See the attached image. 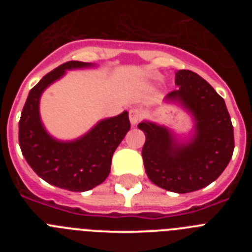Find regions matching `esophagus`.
<instances>
[{"mask_svg":"<svg viewBox=\"0 0 252 252\" xmlns=\"http://www.w3.org/2000/svg\"><path fill=\"white\" fill-rule=\"evenodd\" d=\"M128 117H130L131 124L136 125L137 122L140 121V119H141V112H140L139 110H136V108H132V110L130 111V115H128Z\"/></svg>","mask_w":252,"mask_h":252,"instance_id":"1","label":"esophagus"}]
</instances>
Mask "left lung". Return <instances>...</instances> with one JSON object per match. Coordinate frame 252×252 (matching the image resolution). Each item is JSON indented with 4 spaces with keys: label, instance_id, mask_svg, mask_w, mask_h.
<instances>
[{
    "label": "left lung",
    "instance_id": "obj_1",
    "mask_svg": "<svg viewBox=\"0 0 252 252\" xmlns=\"http://www.w3.org/2000/svg\"><path fill=\"white\" fill-rule=\"evenodd\" d=\"M178 88L165 101L179 104L194 121L192 135L178 139L164 125L140 122L146 140L144 166L154 184L174 193H189L215 182L232 158L235 140L224 99L192 70L175 73Z\"/></svg>",
    "mask_w": 252,
    "mask_h": 252
}]
</instances>
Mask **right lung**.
I'll list each match as a JSON object with an SVG mask.
<instances>
[{
    "mask_svg": "<svg viewBox=\"0 0 252 252\" xmlns=\"http://www.w3.org/2000/svg\"><path fill=\"white\" fill-rule=\"evenodd\" d=\"M94 66L72 60L48 73L29 93L19 122L20 148L29 165L49 184L72 192L90 190L108 177L113 153L131 127L128 112L101 120L78 139L62 141L51 136L43 125L40 98L66 70Z\"/></svg>",
    "mask_w": 252,
    "mask_h": 252,
    "instance_id": "add662e5",
    "label": "right lung"
}]
</instances>
